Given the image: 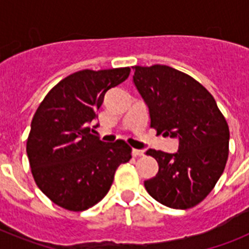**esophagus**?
<instances>
[{"label": "esophagus", "mask_w": 249, "mask_h": 249, "mask_svg": "<svg viewBox=\"0 0 249 249\" xmlns=\"http://www.w3.org/2000/svg\"><path fill=\"white\" fill-rule=\"evenodd\" d=\"M143 153L144 152L142 151V149H132V156H133V157H140V156H143Z\"/></svg>", "instance_id": "1"}]
</instances>
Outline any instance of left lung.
Instances as JSON below:
<instances>
[{"label":"left lung","mask_w":249,"mask_h":249,"mask_svg":"<svg viewBox=\"0 0 249 249\" xmlns=\"http://www.w3.org/2000/svg\"><path fill=\"white\" fill-rule=\"evenodd\" d=\"M133 83L157 135L178 140L176 153L148 149L158 172L144 181L160 203L187 210L210 195L228 158L230 128L212 94L183 72L164 65L135 66Z\"/></svg>","instance_id":"left-lung-1"}]
</instances>
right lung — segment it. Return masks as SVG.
Returning <instances> with one entry per match:
<instances>
[{
	"mask_svg": "<svg viewBox=\"0 0 249 249\" xmlns=\"http://www.w3.org/2000/svg\"><path fill=\"white\" fill-rule=\"evenodd\" d=\"M129 72V67L78 71L59 81L39 103L26 151L35 182L57 206L80 212L97 204L118 166L131 160L124 141L106 143L89 126L106 92Z\"/></svg>",
	"mask_w": 249,
	"mask_h": 249,
	"instance_id": "1",
	"label": "right lung"
}]
</instances>
